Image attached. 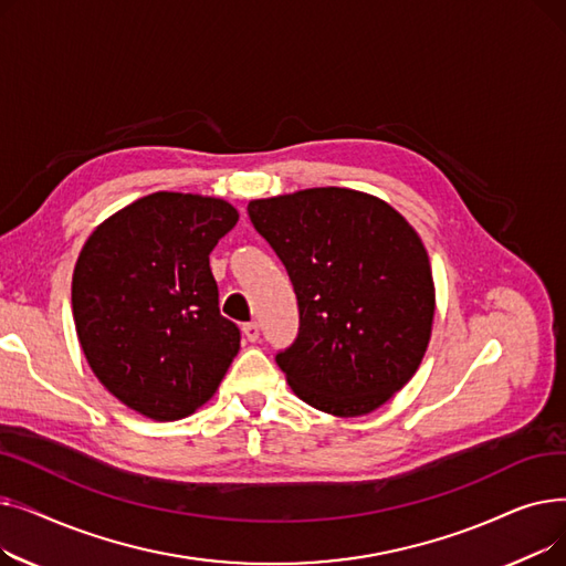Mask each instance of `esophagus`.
Here are the masks:
<instances>
[{
	"label": "esophagus",
	"instance_id": "34e87169",
	"mask_svg": "<svg viewBox=\"0 0 566 566\" xmlns=\"http://www.w3.org/2000/svg\"><path fill=\"white\" fill-rule=\"evenodd\" d=\"M243 337L248 342H256L259 339V325L256 323H245L243 325Z\"/></svg>",
	"mask_w": 566,
	"mask_h": 566
}]
</instances>
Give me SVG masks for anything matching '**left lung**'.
Returning <instances> with one entry per match:
<instances>
[{"label": "left lung", "instance_id": "obj_1", "mask_svg": "<svg viewBox=\"0 0 566 566\" xmlns=\"http://www.w3.org/2000/svg\"><path fill=\"white\" fill-rule=\"evenodd\" d=\"M248 213L298 298V339L277 355L293 395L335 418L388 403L431 342L436 284L420 233L350 188L252 199Z\"/></svg>", "mask_w": 566, "mask_h": 566}]
</instances>
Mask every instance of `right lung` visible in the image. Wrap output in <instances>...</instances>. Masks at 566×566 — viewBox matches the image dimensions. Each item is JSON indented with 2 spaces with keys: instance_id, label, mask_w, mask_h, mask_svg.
I'll list each match as a JSON object with an SVG mask.
<instances>
[{
  "instance_id": "right-lung-1",
  "label": "right lung",
  "mask_w": 566,
  "mask_h": 566,
  "mask_svg": "<svg viewBox=\"0 0 566 566\" xmlns=\"http://www.w3.org/2000/svg\"><path fill=\"white\" fill-rule=\"evenodd\" d=\"M235 222L220 197L160 190L103 220L77 256L71 291L84 358L112 397L148 420L199 410L241 350L208 265Z\"/></svg>"
}]
</instances>
